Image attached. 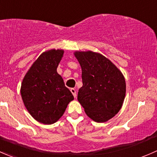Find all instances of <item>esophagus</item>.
<instances>
[{
	"mask_svg": "<svg viewBox=\"0 0 157 157\" xmlns=\"http://www.w3.org/2000/svg\"><path fill=\"white\" fill-rule=\"evenodd\" d=\"M70 90H71V92H72V94H73L74 98H76V90H75V88H71Z\"/></svg>",
	"mask_w": 157,
	"mask_h": 157,
	"instance_id": "1",
	"label": "esophagus"
}]
</instances>
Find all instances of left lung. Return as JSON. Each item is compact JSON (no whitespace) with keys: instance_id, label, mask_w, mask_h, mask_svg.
<instances>
[{"instance_id":"obj_1","label":"left lung","mask_w":157,"mask_h":157,"mask_svg":"<svg viewBox=\"0 0 157 157\" xmlns=\"http://www.w3.org/2000/svg\"><path fill=\"white\" fill-rule=\"evenodd\" d=\"M82 67V88L78 101L85 112L97 122L112 119L120 110L126 90L125 78L109 59L92 51H76Z\"/></svg>"}]
</instances>
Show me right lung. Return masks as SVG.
<instances>
[{"mask_svg":"<svg viewBox=\"0 0 157 157\" xmlns=\"http://www.w3.org/2000/svg\"><path fill=\"white\" fill-rule=\"evenodd\" d=\"M63 50H50L39 56L22 80L21 96L31 116L43 124H53L74 99L56 72Z\"/></svg>","mask_w":157,"mask_h":157,"instance_id":"1","label":"right lung"}]
</instances>
